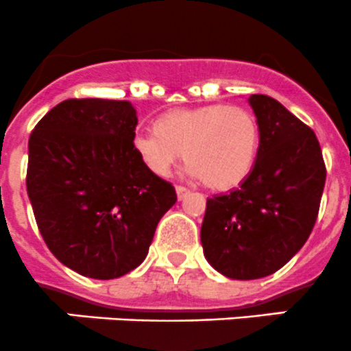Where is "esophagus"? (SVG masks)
Listing matches in <instances>:
<instances>
[{"label": "esophagus", "instance_id": "obj_1", "mask_svg": "<svg viewBox=\"0 0 351 351\" xmlns=\"http://www.w3.org/2000/svg\"><path fill=\"white\" fill-rule=\"evenodd\" d=\"M176 193H177V197H179V199H184V197L189 194V189L184 186H176Z\"/></svg>", "mask_w": 351, "mask_h": 351}]
</instances>
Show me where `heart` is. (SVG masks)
Wrapping results in <instances>:
<instances>
[{
  "label": "heart",
  "instance_id": "1",
  "mask_svg": "<svg viewBox=\"0 0 351 351\" xmlns=\"http://www.w3.org/2000/svg\"><path fill=\"white\" fill-rule=\"evenodd\" d=\"M259 143L254 114L223 104L167 110L155 121V130L133 136L134 152L152 172L169 176L182 154L191 174L217 191L234 189L247 179Z\"/></svg>",
  "mask_w": 351,
  "mask_h": 351
}]
</instances>
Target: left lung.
<instances>
[{
  "mask_svg": "<svg viewBox=\"0 0 351 351\" xmlns=\"http://www.w3.org/2000/svg\"><path fill=\"white\" fill-rule=\"evenodd\" d=\"M249 104L261 131L256 164L241 187L208 197L201 225L204 258L232 280L273 275L300 251L326 182L314 131L271 97Z\"/></svg>",
  "mask_w": 351,
  "mask_h": 351,
  "instance_id": "8db88e82",
  "label": "left lung"
}]
</instances>
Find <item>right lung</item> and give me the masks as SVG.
<instances>
[{
    "label": "right lung",
    "mask_w": 351,
    "mask_h": 351,
    "mask_svg": "<svg viewBox=\"0 0 351 351\" xmlns=\"http://www.w3.org/2000/svg\"><path fill=\"white\" fill-rule=\"evenodd\" d=\"M136 124L128 100L68 99L30 134L27 193L37 227L59 261L88 278L138 268L177 201L174 186L134 152Z\"/></svg>",
    "instance_id": "add662e5"
}]
</instances>
